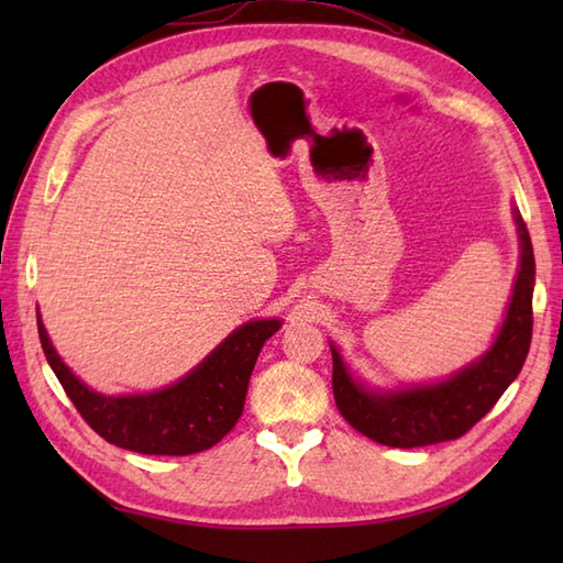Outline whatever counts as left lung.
<instances>
[{
    "mask_svg": "<svg viewBox=\"0 0 563 563\" xmlns=\"http://www.w3.org/2000/svg\"><path fill=\"white\" fill-rule=\"evenodd\" d=\"M516 222L522 249L516 290L498 339L479 363L464 367L440 385L373 394L355 385L341 363V355L331 349L333 399L357 433L379 445L404 450L457 440L494 409L500 394L518 377L532 341L534 254L528 224L518 210Z\"/></svg>",
    "mask_w": 563,
    "mask_h": 563,
    "instance_id": "obj_1",
    "label": "left lung"
}]
</instances>
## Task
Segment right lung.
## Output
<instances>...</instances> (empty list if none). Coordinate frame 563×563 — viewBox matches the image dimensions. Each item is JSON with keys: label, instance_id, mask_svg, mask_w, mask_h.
I'll list each match as a JSON object with an SVG mask.
<instances>
[{"label": "right lung", "instance_id": "add662e5", "mask_svg": "<svg viewBox=\"0 0 563 563\" xmlns=\"http://www.w3.org/2000/svg\"><path fill=\"white\" fill-rule=\"evenodd\" d=\"M278 329V319L249 321L174 387L137 397H103L84 387L59 361L38 317L43 353L84 421L111 445L169 457L202 452L230 433L244 411L249 377L263 343Z\"/></svg>", "mask_w": 563, "mask_h": 563}]
</instances>
